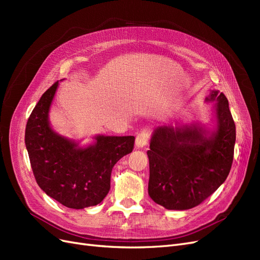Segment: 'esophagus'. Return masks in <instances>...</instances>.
<instances>
[{"label":"esophagus","mask_w":260,"mask_h":260,"mask_svg":"<svg viewBox=\"0 0 260 260\" xmlns=\"http://www.w3.org/2000/svg\"><path fill=\"white\" fill-rule=\"evenodd\" d=\"M149 139V132L147 130H142L140 133H138L137 139H136V147L137 148H142L144 147Z\"/></svg>","instance_id":"1"}]
</instances>
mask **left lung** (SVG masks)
I'll return each instance as SVG.
<instances>
[{
    "label": "left lung",
    "mask_w": 260,
    "mask_h": 260,
    "mask_svg": "<svg viewBox=\"0 0 260 260\" xmlns=\"http://www.w3.org/2000/svg\"><path fill=\"white\" fill-rule=\"evenodd\" d=\"M216 103L212 128L202 122L165 124L154 129L147 151L148 195L169 210H186L205 201L229 175L234 153L235 124L223 93L205 99Z\"/></svg>",
    "instance_id": "8db88e82"
}]
</instances>
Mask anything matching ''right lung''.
Wrapping results in <instances>:
<instances>
[{"mask_svg":"<svg viewBox=\"0 0 260 260\" xmlns=\"http://www.w3.org/2000/svg\"><path fill=\"white\" fill-rule=\"evenodd\" d=\"M59 82L46 90L31 113L25 143L35 178L41 190L68 208L95 206L111 188L115 164L132 152L135 137L96 135L94 142L79 141L55 131L50 109Z\"/></svg>","mask_w":260,"mask_h":260,"instance_id":"right-lung-1","label":"right lung"}]
</instances>
